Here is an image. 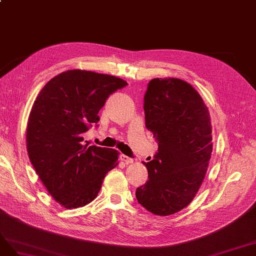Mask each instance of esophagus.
Returning <instances> with one entry per match:
<instances>
[{
    "instance_id": "obj_1",
    "label": "esophagus",
    "mask_w": 256,
    "mask_h": 256,
    "mask_svg": "<svg viewBox=\"0 0 256 256\" xmlns=\"http://www.w3.org/2000/svg\"><path fill=\"white\" fill-rule=\"evenodd\" d=\"M120 160H121L122 162H124L126 164H130V162H134L133 158H128V156H126V155H124V154H121V155H120Z\"/></svg>"
}]
</instances>
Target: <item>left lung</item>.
Here are the masks:
<instances>
[{
	"mask_svg": "<svg viewBox=\"0 0 256 256\" xmlns=\"http://www.w3.org/2000/svg\"><path fill=\"white\" fill-rule=\"evenodd\" d=\"M146 128L158 150L144 162L148 182L136 189L139 204L158 216L182 210L203 182L212 150L208 107L180 78H153L144 98Z\"/></svg>",
	"mask_w": 256,
	"mask_h": 256,
	"instance_id": "8db88e82",
	"label": "left lung"
}]
</instances>
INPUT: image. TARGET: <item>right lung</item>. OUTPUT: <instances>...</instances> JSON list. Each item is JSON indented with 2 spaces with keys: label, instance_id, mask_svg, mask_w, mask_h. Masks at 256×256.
I'll return each mask as SVG.
<instances>
[{
  "label": "right lung",
  "instance_id": "1",
  "mask_svg": "<svg viewBox=\"0 0 256 256\" xmlns=\"http://www.w3.org/2000/svg\"><path fill=\"white\" fill-rule=\"evenodd\" d=\"M128 83L119 78L69 70L48 80L32 104L28 121L30 160L55 201L66 208L90 203L119 152L83 144V134L100 121L106 98Z\"/></svg>",
  "mask_w": 256,
  "mask_h": 256
}]
</instances>
